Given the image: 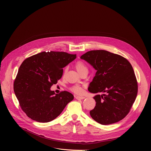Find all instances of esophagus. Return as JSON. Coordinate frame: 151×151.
I'll use <instances>...</instances> for the list:
<instances>
[{"label": "esophagus", "mask_w": 151, "mask_h": 151, "mask_svg": "<svg viewBox=\"0 0 151 151\" xmlns=\"http://www.w3.org/2000/svg\"><path fill=\"white\" fill-rule=\"evenodd\" d=\"M76 99L77 100H82L83 99H85V97H82V96H76Z\"/></svg>", "instance_id": "1"}]
</instances>
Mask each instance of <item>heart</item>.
Segmentation results:
<instances>
[{
    "label": "heart",
    "instance_id": "1",
    "mask_svg": "<svg viewBox=\"0 0 151 151\" xmlns=\"http://www.w3.org/2000/svg\"><path fill=\"white\" fill-rule=\"evenodd\" d=\"M75 67L76 70L80 74L84 71L88 70V69L87 66H86V64L82 61H78L75 64ZM66 69L64 70V73L66 72ZM72 91L77 94H82L83 93V87L79 85H75L72 88Z\"/></svg>",
    "mask_w": 151,
    "mask_h": 151
}]
</instances>
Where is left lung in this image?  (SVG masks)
Returning a JSON list of instances; mask_svg holds the SVG:
<instances>
[{
    "instance_id": "obj_1",
    "label": "left lung",
    "mask_w": 151,
    "mask_h": 151,
    "mask_svg": "<svg viewBox=\"0 0 151 151\" xmlns=\"http://www.w3.org/2000/svg\"><path fill=\"white\" fill-rule=\"evenodd\" d=\"M97 70L88 91L103 93L94 97L96 104L90 112L101 125L117 122L130 112L136 100L138 85L130 63L118 54L105 50H93L81 55Z\"/></svg>"
}]
</instances>
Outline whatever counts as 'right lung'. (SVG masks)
Returning a JSON list of instances; mask_svg holds the SVG:
<instances>
[{
    "mask_svg": "<svg viewBox=\"0 0 151 151\" xmlns=\"http://www.w3.org/2000/svg\"><path fill=\"white\" fill-rule=\"evenodd\" d=\"M76 58L65 52H42L25 59L14 82V91L21 109L39 122L55 119L74 96L64 91L55 94L52 85L61 78L63 68Z\"/></svg>",
    "mask_w": 151,
    "mask_h": 151,
    "instance_id": "obj_1",
    "label": "right lung"
}]
</instances>
